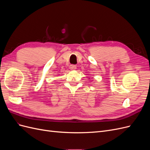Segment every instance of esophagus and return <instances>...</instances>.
I'll return each instance as SVG.
<instances>
[{"label":"esophagus","instance_id":"1","mask_svg":"<svg viewBox=\"0 0 150 150\" xmlns=\"http://www.w3.org/2000/svg\"><path fill=\"white\" fill-rule=\"evenodd\" d=\"M69 68L71 69H76V66L74 64H71L69 66Z\"/></svg>","mask_w":150,"mask_h":150}]
</instances>
